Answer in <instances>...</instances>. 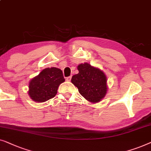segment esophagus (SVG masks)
<instances>
[{"instance_id": "1", "label": "esophagus", "mask_w": 151, "mask_h": 151, "mask_svg": "<svg viewBox=\"0 0 151 151\" xmlns=\"http://www.w3.org/2000/svg\"><path fill=\"white\" fill-rule=\"evenodd\" d=\"M71 78H72V76H68V77H66V78H65V79H66V81H70Z\"/></svg>"}]
</instances>
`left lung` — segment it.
I'll use <instances>...</instances> for the list:
<instances>
[{"label":"left lung","instance_id":"8db88e82","mask_svg":"<svg viewBox=\"0 0 151 151\" xmlns=\"http://www.w3.org/2000/svg\"><path fill=\"white\" fill-rule=\"evenodd\" d=\"M77 69L78 73L73 76L71 81L78 88L81 95L91 103L101 101L107 91L105 73L88 63H81Z\"/></svg>","mask_w":151,"mask_h":151}]
</instances>
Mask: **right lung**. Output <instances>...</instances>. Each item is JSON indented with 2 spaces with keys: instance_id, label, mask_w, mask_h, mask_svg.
<instances>
[{
  "instance_id": "1",
  "label": "right lung",
  "mask_w": 151,
  "mask_h": 151,
  "mask_svg": "<svg viewBox=\"0 0 151 151\" xmlns=\"http://www.w3.org/2000/svg\"><path fill=\"white\" fill-rule=\"evenodd\" d=\"M64 81L60 69L55 67L44 69L29 82V96L35 102L43 103L53 98L57 94L59 85Z\"/></svg>"
}]
</instances>
